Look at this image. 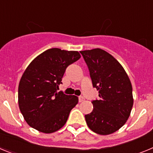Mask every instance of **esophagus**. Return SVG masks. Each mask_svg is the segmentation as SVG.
Instances as JSON below:
<instances>
[{
    "mask_svg": "<svg viewBox=\"0 0 153 153\" xmlns=\"http://www.w3.org/2000/svg\"><path fill=\"white\" fill-rule=\"evenodd\" d=\"M85 100V98L83 97H79V102H83Z\"/></svg>",
    "mask_w": 153,
    "mask_h": 153,
    "instance_id": "obj_1",
    "label": "esophagus"
}]
</instances>
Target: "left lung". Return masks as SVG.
<instances>
[{
	"instance_id": "left-lung-1",
	"label": "left lung",
	"mask_w": 153,
	"mask_h": 153,
	"mask_svg": "<svg viewBox=\"0 0 153 153\" xmlns=\"http://www.w3.org/2000/svg\"><path fill=\"white\" fill-rule=\"evenodd\" d=\"M100 99L93 100V111L85 115L88 127L100 135L120 129L129 117L132 87L125 70L111 54L100 48L80 51Z\"/></svg>"
}]
</instances>
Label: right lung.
Listing matches in <instances>:
<instances>
[{"label": "right lung", "mask_w": 153, "mask_h": 153, "mask_svg": "<svg viewBox=\"0 0 153 153\" xmlns=\"http://www.w3.org/2000/svg\"><path fill=\"white\" fill-rule=\"evenodd\" d=\"M78 51L51 48L34 58L23 74L18 86L19 108L30 126L52 133L67 123L78 97L57 92L69 65L80 58Z\"/></svg>", "instance_id": "obj_1"}]
</instances>
